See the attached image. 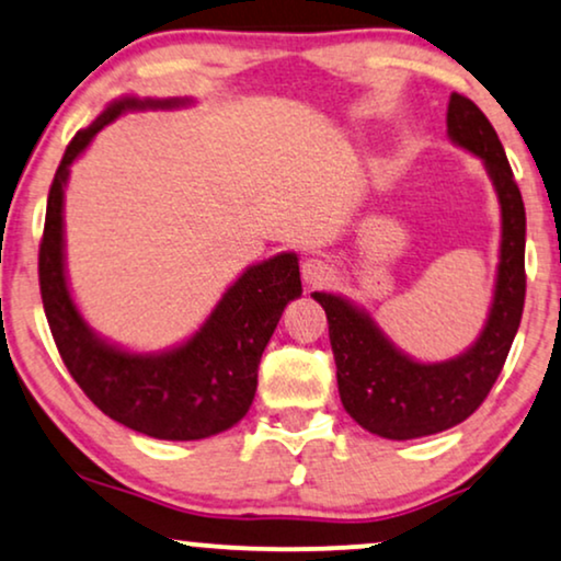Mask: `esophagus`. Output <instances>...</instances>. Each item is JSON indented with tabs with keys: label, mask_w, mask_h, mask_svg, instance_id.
<instances>
[{
	"label": "esophagus",
	"mask_w": 561,
	"mask_h": 561,
	"mask_svg": "<svg viewBox=\"0 0 561 561\" xmlns=\"http://www.w3.org/2000/svg\"><path fill=\"white\" fill-rule=\"evenodd\" d=\"M333 276V266L329 264V259H323V256H310V259H305V264H302V279L308 282V285H313V287H321V285H325V282H329Z\"/></svg>",
	"instance_id": "obj_1"
}]
</instances>
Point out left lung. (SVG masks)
Returning a JSON list of instances; mask_svg holds the SVG:
<instances>
[{"label": "left lung", "instance_id": "8db88e82", "mask_svg": "<svg viewBox=\"0 0 561 561\" xmlns=\"http://www.w3.org/2000/svg\"><path fill=\"white\" fill-rule=\"evenodd\" d=\"M448 134L484 160L502 204L497 289L479 342L448 363H414L382 336L363 310L336 295L313 293L329 318L346 414L359 427L388 439L435 435L469 420L500 378L526 302V207L505 147L479 105L458 92L448 103Z\"/></svg>", "mask_w": 561, "mask_h": 561}]
</instances>
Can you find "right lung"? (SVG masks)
<instances>
[{"instance_id":"1","label":"right lung","mask_w":561,"mask_h":561,"mask_svg":"<svg viewBox=\"0 0 561 561\" xmlns=\"http://www.w3.org/2000/svg\"><path fill=\"white\" fill-rule=\"evenodd\" d=\"M179 105V101L113 103L88 129L77 131L56 168L38 248V282L46 321L64 365L84 396L124 427L158 439H202L232 427L251 409L259 363L282 310L302 293L295 253L251 266L232 285L207 323L179 350L129 354L108 346L77 313L64 276V183L90 139L126 108Z\"/></svg>"}]
</instances>
